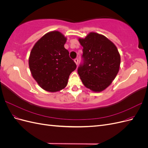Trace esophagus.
I'll return each mask as SVG.
<instances>
[{
  "label": "esophagus",
  "instance_id": "34e87169",
  "mask_svg": "<svg viewBox=\"0 0 148 148\" xmlns=\"http://www.w3.org/2000/svg\"><path fill=\"white\" fill-rule=\"evenodd\" d=\"M74 62H75L76 64L78 65V59H77V58H76V59H74Z\"/></svg>",
  "mask_w": 148,
  "mask_h": 148
}]
</instances>
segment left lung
<instances>
[{
  "instance_id": "8db88e82",
  "label": "left lung",
  "mask_w": 148,
  "mask_h": 148,
  "mask_svg": "<svg viewBox=\"0 0 148 148\" xmlns=\"http://www.w3.org/2000/svg\"><path fill=\"white\" fill-rule=\"evenodd\" d=\"M79 41L83 49L78 73L86 88L102 91L119 72L120 56L117 49L104 36L96 33H90Z\"/></svg>"
}]
</instances>
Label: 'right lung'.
<instances>
[{
    "label": "right lung",
    "instance_id": "add662e5",
    "mask_svg": "<svg viewBox=\"0 0 148 148\" xmlns=\"http://www.w3.org/2000/svg\"><path fill=\"white\" fill-rule=\"evenodd\" d=\"M66 38L59 31L48 33L35 44L31 51L29 66L33 77L44 90L60 91L66 86L77 65L64 47Z\"/></svg>",
    "mask_w": 148,
    "mask_h": 148
}]
</instances>
